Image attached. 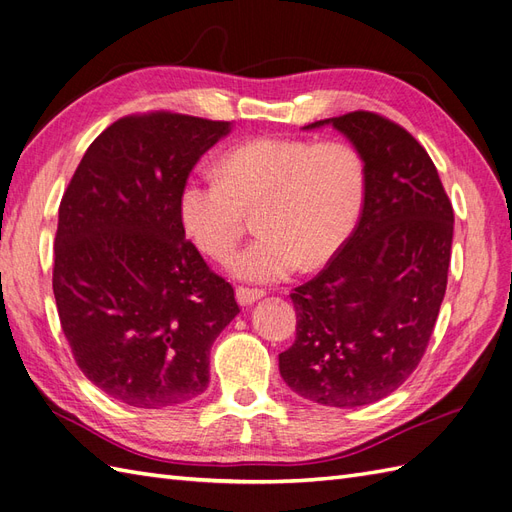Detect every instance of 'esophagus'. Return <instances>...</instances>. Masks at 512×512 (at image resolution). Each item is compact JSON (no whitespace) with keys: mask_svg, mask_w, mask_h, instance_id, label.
<instances>
[{"mask_svg":"<svg viewBox=\"0 0 512 512\" xmlns=\"http://www.w3.org/2000/svg\"><path fill=\"white\" fill-rule=\"evenodd\" d=\"M264 296H266L264 290H253V287H238V290H235V298H238L240 305H253Z\"/></svg>","mask_w":512,"mask_h":512,"instance_id":"34e87169","label":"esophagus"}]
</instances>
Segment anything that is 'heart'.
<instances>
[{
    "instance_id": "b5f03b06",
    "label": "heart",
    "mask_w": 512,
    "mask_h": 512,
    "mask_svg": "<svg viewBox=\"0 0 512 512\" xmlns=\"http://www.w3.org/2000/svg\"><path fill=\"white\" fill-rule=\"evenodd\" d=\"M363 201L365 166L355 147L264 138L227 151L220 173L183 181L179 218L188 238L220 259L242 238L246 209L261 207V235L231 255L229 270L242 281L277 283L342 251Z\"/></svg>"
}]
</instances>
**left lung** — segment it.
<instances>
[{"mask_svg":"<svg viewBox=\"0 0 512 512\" xmlns=\"http://www.w3.org/2000/svg\"><path fill=\"white\" fill-rule=\"evenodd\" d=\"M331 125L361 155L357 229L316 279L296 287V339L279 355L292 391L337 409L396 391L422 361L448 285L454 212L430 155L374 112Z\"/></svg>","mask_w":512,"mask_h":512,"instance_id":"obj_1","label":"left lung"}]
</instances>
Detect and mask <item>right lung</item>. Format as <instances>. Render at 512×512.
<instances>
[{"mask_svg":"<svg viewBox=\"0 0 512 512\" xmlns=\"http://www.w3.org/2000/svg\"><path fill=\"white\" fill-rule=\"evenodd\" d=\"M231 123L125 116L95 138L62 196L54 296L90 383L138 409L207 389L209 348L238 316L233 287L186 240L179 190Z\"/></svg>","mask_w":512,"mask_h":512,"instance_id":"add662e5","label":"right lung"}]
</instances>
